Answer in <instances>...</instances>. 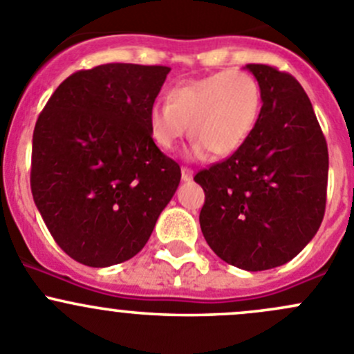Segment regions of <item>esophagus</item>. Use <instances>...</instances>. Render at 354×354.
<instances>
[{
    "label": "esophagus",
    "mask_w": 354,
    "mask_h": 354,
    "mask_svg": "<svg viewBox=\"0 0 354 354\" xmlns=\"http://www.w3.org/2000/svg\"><path fill=\"white\" fill-rule=\"evenodd\" d=\"M194 178V171L188 169V167H181V180L190 181Z\"/></svg>",
    "instance_id": "34e87169"
}]
</instances>
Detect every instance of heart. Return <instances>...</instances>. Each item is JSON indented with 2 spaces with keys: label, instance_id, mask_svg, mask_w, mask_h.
<instances>
[{
  "label": "heart",
  "instance_id": "b5f03b06",
  "mask_svg": "<svg viewBox=\"0 0 354 354\" xmlns=\"http://www.w3.org/2000/svg\"><path fill=\"white\" fill-rule=\"evenodd\" d=\"M260 113L259 82L246 71H219L169 88L166 104L149 109L147 124L160 151H173L188 127L192 156L234 154Z\"/></svg>",
  "mask_w": 354,
  "mask_h": 354
}]
</instances>
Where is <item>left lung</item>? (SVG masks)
I'll list each match as a JSON object with an SVG mask.
<instances>
[{"mask_svg":"<svg viewBox=\"0 0 354 354\" xmlns=\"http://www.w3.org/2000/svg\"><path fill=\"white\" fill-rule=\"evenodd\" d=\"M245 68L259 82V120L233 156L195 181L205 192L207 243L224 262L257 272L295 259L319 231L329 152L299 82L269 65Z\"/></svg>","mask_w":354,"mask_h":354,"instance_id":"1","label":"left lung"}]
</instances>
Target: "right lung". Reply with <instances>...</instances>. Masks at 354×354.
Returning <instances> with one entry per match:
<instances>
[{
    "label": "right lung",
    "mask_w": 354,
    "mask_h": 354,
    "mask_svg": "<svg viewBox=\"0 0 354 354\" xmlns=\"http://www.w3.org/2000/svg\"><path fill=\"white\" fill-rule=\"evenodd\" d=\"M171 68L109 63L70 75L32 137L35 207L62 250L88 267L137 255L181 180L149 133Z\"/></svg>",
    "instance_id": "add662e5"
}]
</instances>
